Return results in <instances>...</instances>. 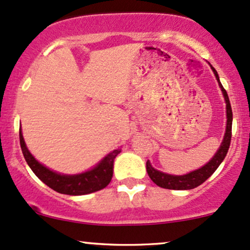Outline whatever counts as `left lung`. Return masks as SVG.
Masks as SVG:
<instances>
[{
    "instance_id": "1",
    "label": "left lung",
    "mask_w": 250,
    "mask_h": 250,
    "mask_svg": "<svg viewBox=\"0 0 250 250\" xmlns=\"http://www.w3.org/2000/svg\"><path fill=\"white\" fill-rule=\"evenodd\" d=\"M211 67V64H210ZM213 69L215 77H216L219 85L222 90L223 96H225L226 101V109H227V127H226V133L225 137H223V141L221 143L219 150L216 151V154L214 155L213 159L209 161L207 165H205L203 167H201L197 170L190 171V173L186 175H170L162 173V171L156 170L153 168V166L150 165V162L147 161V173L150 177L151 181L157 185L159 187L166 188V189H174V190H188V189H194L199 187L200 185H202L208 177H210L211 175L221 165V162L225 160L227 153H228L229 146H230V140H231V125H233V111H231V105L229 102L228 94H227L226 89L221 84L219 75H217V71L214 69V67H211Z\"/></svg>"
}]
</instances>
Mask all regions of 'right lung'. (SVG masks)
I'll return each mask as SVG.
<instances>
[{
	"label": "right lung",
	"mask_w": 250,
	"mask_h": 250,
	"mask_svg": "<svg viewBox=\"0 0 250 250\" xmlns=\"http://www.w3.org/2000/svg\"><path fill=\"white\" fill-rule=\"evenodd\" d=\"M20 145H21L25 161L31 170L34 171V174L49 188L54 189L57 193L65 195H85L107 187L113 177L114 160L121 153V149H115L109 153L99 165H96V167H94L91 170L85 171V173L63 175L50 170L39 161H36L35 157L30 154L25 146L21 129H20Z\"/></svg>",
	"instance_id": "right-lung-1"
}]
</instances>
